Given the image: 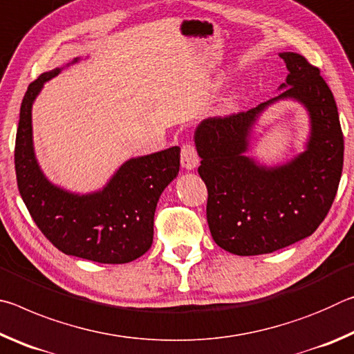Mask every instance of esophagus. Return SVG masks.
<instances>
[{
	"label": "esophagus",
	"instance_id": "esophagus-1",
	"mask_svg": "<svg viewBox=\"0 0 354 354\" xmlns=\"http://www.w3.org/2000/svg\"><path fill=\"white\" fill-rule=\"evenodd\" d=\"M200 158L196 153V148L192 143H184L181 148V165L185 170H194L198 167Z\"/></svg>",
	"mask_w": 354,
	"mask_h": 354
}]
</instances>
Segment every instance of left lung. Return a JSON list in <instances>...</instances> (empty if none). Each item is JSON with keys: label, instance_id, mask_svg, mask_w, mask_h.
I'll return each mask as SVG.
<instances>
[{"label": "left lung", "instance_id": "left-lung-1", "mask_svg": "<svg viewBox=\"0 0 354 354\" xmlns=\"http://www.w3.org/2000/svg\"><path fill=\"white\" fill-rule=\"evenodd\" d=\"M289 75L278 97L230 117L206 118L195 129L198 173L207 187V225L214 242L237 256L273 253L309 237L325 220L344 167L337 106L320 70L297 53H279ZM279 99L307 107V149L286 165L248 158L255 120Z\"/></svg>", "mask_w": 354, "mask_h": 354}]
</instances>
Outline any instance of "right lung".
<instances>
[{
  "mask_svg": "<svg viewBox=\"0 0 354 354\" xmlns=\"http://www.w3.org/2000/svg\"><path fill=\"white\" fill-rule=\"evenodd\" d=\"M80 59H75V64ZM55 68L29 84L20 107L15 173L35 225L57 250L100 263H127L151 248L159 196L179 171V147L133 158L103 189L80 195L55 185L40 170L32 143V104Z\"/></svg>",
  "mask_w": 354,
  "mask_h": 354,
  "instance_id": "obj_1",
  "label": "right lung"
}]
</instances>
